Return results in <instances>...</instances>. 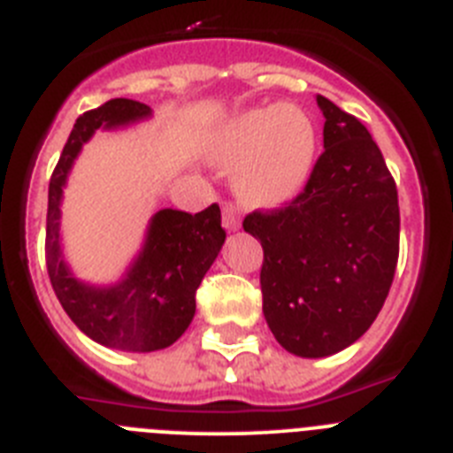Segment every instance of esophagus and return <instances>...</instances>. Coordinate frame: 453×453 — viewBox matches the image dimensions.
I'll list each match as a JSON object with an SVG mask.
<instances>
[{"mask_svg": "<svg viewBox=\"0 0 453 453\" xmlns=\"http://www.w3.org/2000/svg\"><path fill=\"white\" fill-rule=\"evenodd\" d=\"M240 211L238 208L234 206V203H224L222 208V224H224V229H229V231H235L240 229Z\"/></svg>", "mask_w": 453, "mask_h": 453, "instance_id": "34e87169", "label": "esophagus"}]
</instances>
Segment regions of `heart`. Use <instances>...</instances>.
Segmentation results:
<instances>
[{"instance_id": "obj_1", "label": "heart", "mask_w": 453, "mask_h": 453, "mask_svg": "<svg viewBox=\"0 0 453 453\" xmlns=\"http://www.w3.org/2000/svg\"><path fill=\"white\" fill-rule=\"evenodd\" d=\"M318 127L295 104L251 108L215 134V161L234 165L235 190L251 206H279L306 186L318 156Z\"/></svg>"}]
</instances>
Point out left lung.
<instances>
[{"label": "left lung", "instance_id": "1", "mask_svg": "<svg viewBox=\"0 0 453 453\" xmlns=\"http://www.w3.org/2000/svg\"><path fill=\"white\" fill-rule=\"evenodd\" d=\"M324 151L288 206L254 211L263 313L276 342L322 358L361 338L381 311L399 258L397 186L361 119L318 95Z\"/></svg>", "mask_w": 453, "mask_h": 453}]
</instances>
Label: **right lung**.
Masks as SVG:
<instances>
[{
    "label": "right lung",
    "instance_id": "add662e5",
    "mask_svg": "<svg viewBox=\"0 0 453 453\" xmlns=\"http://www.w3.org/2000/svg\"><path fill=\"white\" fill-rule=\"evenodd\" d=\"M150 115V106L134 99H111L79 115L50 179L45 258L51 288L63 311L88 338L119 351L165 349L181 338L195 318L199 283L226 238L218 203L195 215L163 208L151 218L145 247L122 281L97 288L72 276L58 234L67 172L95 131Z\"/></svg>",
    "mask_w": 453,
    "mask_h": 453
}]
</instances>
